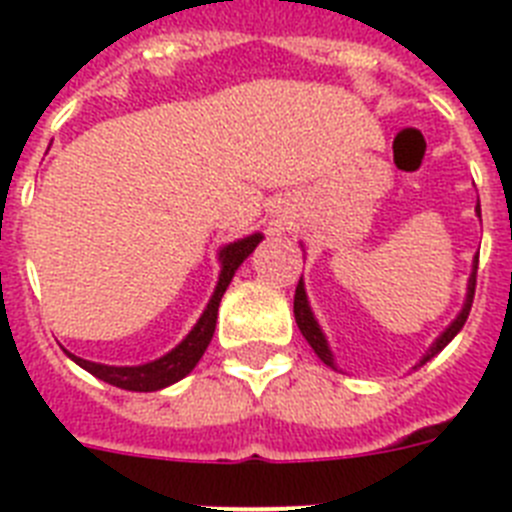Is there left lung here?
I'll use <instances>...</instances> for the list:
<instances>
[{"mask_svg":"<svg viewBox=\"0 0 512 512\" xmlns=\"http://www.w3.org/2000/svg\"><path fill=\"white\" fill-rule=\"evenodd\" d=\"M474 212H477V217L482 220V210H479V200H477V207H474ZM477 264H479V253L474 256L472 261V274H469V282H467V297H464V305H461L459 315H456L454 320L449 323V328L443 330L441 336L436 338V341L431 343V348L425 351L423 359L418 361V364L413 366V369H418V366H423L425 361H431L433 356L441 354L443 348L449 346L451 341H454V336L459 333L461 328H464V323H467L469 318V310H472V300H474V284H477ZM295 320H297V328H300V333L305 336V341L310 343L312 351L318 354V359L323 361V364H328L330 369H336V359H333V351H330L328 346V338H325L323 328L318 325V320H315V315H312V307L310 302H307V292H305V282H302L300 277V284H297V292H295Z\"/></svg>","mask_w":512,"mask_h":512,"instance_id":"1","label":"left lung"}]
</instances>
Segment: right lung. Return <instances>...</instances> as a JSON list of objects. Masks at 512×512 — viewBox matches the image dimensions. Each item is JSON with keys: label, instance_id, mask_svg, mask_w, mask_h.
I'll list each match as a JSON object with an SVG mask.
<instances>
[{"label": "right lung", "instance_id": "1", "mask_svg": "<svg viewBox=\"0 0 512 512\" xmlns=\"http://www.w3.org/2000/svg\"><path fill=\"white\" fill-rule=\"evenodd\" d=\"M264 241V235L253 233L241 238V241H233L228 246L220 248L217 253V261H220V277H217L215 292H212L210 302L202 310L200 320L194 323V328L189 330L184 341L179 346H174L169 354H164L161 359H153L148 364H138V366H110V364H97V361H87L81 359V356H74L66 351L71 361L81 366V369H87L89 374H94L102 382L112 384V387H120V390H130V392H156L164 390L169 384L179 382V379L187 377L192 372L197 361L202 359V354L207 351L212 341V333H215V323H217V307H220V300H223L225 289L228 284L233 282L235 271L243 261L248 259L253 253V248L259 246Z\"/></svg>", "mask_w": 512, "mask_h": 512}]
</instances>
